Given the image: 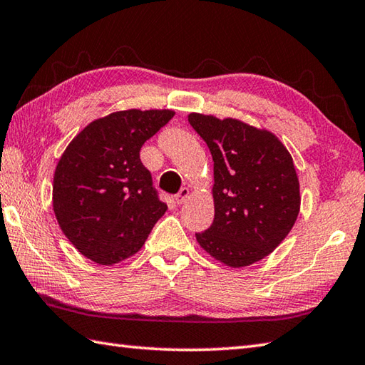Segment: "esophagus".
I'll return each instance as SVG.
<instances>
[{
  "mask_svg": "<svg viewBox=\"0 0 365 365\" xmlns=\"http://www.w3.org/2000/svg\"><path fill=\"white\" fill-rule=\"evenodd\" d=\"M188 196H190V188L185 187V188H182V190L178 191L177 195H175V202H177V204H183V202L188 199Z\"/></svg>",
  "mask_w": 365,
  "mask_h": 365,
  "instance_id": "34e87169",
  "label": "esophagus"
}]
</instances>
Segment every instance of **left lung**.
I'll list each match as a JSON object with an SVG mask.
<instances>
[{
    "instance_id": "8db88e82",
    "label": "left lung",
    "mask_w": 365,
    "mask_h": 365,
    "mask_svg": "<svg viewBox=\"0 0 365 365\" xmlns=\"http://www.w3.org/2000/svg\"><path fill=\"white\" fill-rule=\"evenodd\" d=\"M188 121L213 160L215 218L196 234L197 244L234 269L264 259L289 234L301 210L291 153L274 133L237 118L191 112Z\"/></svg>"
}]
</instances>
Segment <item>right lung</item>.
Segmentation results:
<instances>
[{
	"label": "right lung",
	"instance_id": "add662e5",
	"mask_svg": "<svg viewBox=\"0 0 365 365\" xmlns=\"http://www.w3.org/2000/svg\"><path fill=\"white\" fill-rule=\"evenodd\" d=\"M174 115L170 109L112 112L93 120L63 152L53 174V213L85 258L101 266L125 261L166 213L139 153Z\"/></svg>",
	"mask_w": 365,
	"mask_h": 365
}]
</instances>
